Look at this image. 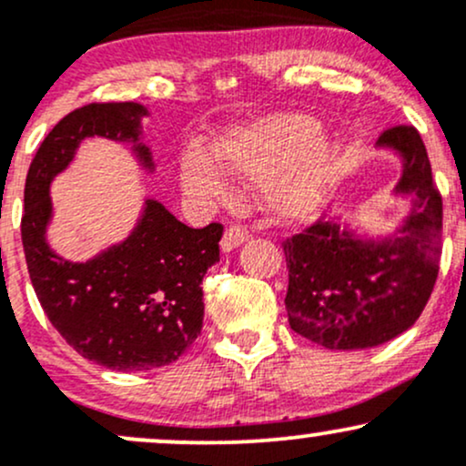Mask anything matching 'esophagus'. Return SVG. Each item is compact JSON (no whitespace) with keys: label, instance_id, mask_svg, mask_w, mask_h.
<instances>
[{"label":"esophagus","instance_id":"34e87169","mask_svg":"<svg viewBox=\"0 0 466 466\" xmlns=\"http://www.w3.org/2000/svg\"><path fill=\"white\" fill-rule=\"evenodd\" d=\"M248 237H249V234L245 232V229L240 226H229L226 229V234H223V238H221V249L223 251L237 249L245 243V240H248Z\"/></svg>","mask_w":466,"mask_h":466}]
</instances>
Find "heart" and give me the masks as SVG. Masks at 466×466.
I'll use <instances>...</instances> for the list:
<instances>
[{
  "label": "heart",
  "mask_w": 466,
  "mask_h": 466,
  "mask_svg": "<svg viewBox=\"0 0 466 466\" xmlns=\"http://www.w3.org/2000/svg\"><path fill=\"white\" fill-rule=\"evenodd\" d=\"M333 142L307 116L278 114L217 137L212 157L188 151L179 162V186L192 199L218 206L232 195L228 174L245 184L263 181V203L282 223L313 218L329 186Z\"/></svg>",
  "instance_id": "1"
}]
</instances>
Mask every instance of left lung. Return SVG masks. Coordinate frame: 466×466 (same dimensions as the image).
<instances>
[{
	"label": "left lung",
	"instance_id": "obj_1",
	"mask_svg": "<svg viewBox=\"0 0 466 466\" xmlns=\"http://www.w3.org/2000/svg\"><path fill=\"white\" fill-rule=\"evenodd\" d=\"M377 148L400 159L392 195L410 199L403 223L388 237H361L339 218H319L285 240L289 324L330 350L394 339L419 319L436 285L442 199L425 144L414 127H394Z\"/></svg>",
	"mask_w": 466,
	"mask_h": 466
}]
</instances>
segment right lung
<instances>
[{
	"mask_svg": "<svg viewBox=\"0 0 466 466\" xmlns=\"http://www.w3.org/2000/svg\"><path fill=\"white\" fill-rule=\"evenodd\" d=\"M147 116L140 103H94L63 117L32 159L21 218L28 274L47 319L80 357L120 372L168 366L201 333V282L218 263L223 228H188L147 197L129 237L87 260H69L47 243L50 186L87 137L129 144L153 173V153L142 142Z\"/></svg>",
	"mask_w": 466,
	"mask_h": 466,
	"instance_id": "right-lung-1",
	"label": "right lung"
}]
</instances>
